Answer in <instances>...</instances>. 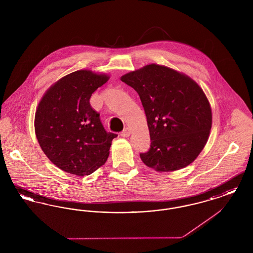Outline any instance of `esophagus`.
<instances>
[{"instance_id": "obj_1", "label": "esophagus", "mask_w": 253, "mask_h": 253, "mask_svg": "<svg viewBox=\"0 0 253 253\" xmlns=\"http://www.w3.org/2000/svg\"><path fill=\"white\" fill-rule=\"evenodd\" d=\"M130 134H131V130H130L128 127H126V128L121 132V135H122L123 137H128Z\"/></svg>"}]
</instances>
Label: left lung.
<instances>
[{
	"label": "left lung",
	"mask_w": 253,
	"mask_h": 253,
	"mask_svg": "<svg viewBox=\"0 0 253 253\" xmlns=\"http://www.w3.org/2000/svg\"><path fill=\"white\" fill-rule=\"evenodd\" d=\"M121 81L140 97L151 145L140 153L145 165L171 171L191 164L203 150L211 128V109L203 90L189 77L149 64Z\"/></svg>",
	"instance_id": "left-lung-1"
}]
</instances>
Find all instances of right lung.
Wrapping results in <instances>:
<instances>
[{"label": "right lung", "mask_w": 253, "mask_h": 253, "mask_svg": "<svg viewBox=\"0 0 253 253\" xmlns=\"http://www.w3.org/2000/svg\"><path fill=\"white\" fill-rule=\"evenodd\" d=\"M109 78L88 70L71 73L53 85L42 98L35 116L40 146L60 169L80 176L103 165L112 140L90 97Z\"/></svg>", "instance_id": "1"}]
</instances>
